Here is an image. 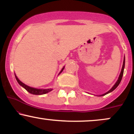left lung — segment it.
I'll return each instance as SVG.
<instances>
[{"instance_id": "left-lung-1", "label": "left lung", "mask_w": 134, "mask_h": 134, "mask_svg": "<svg viewBox=\"0 0 134 134\" xmlns=\"http://www.w3.org/2000/svg\"><path fill=\"white\" fill-rule=\"evenodd\" d=\"M124 67H125V57H124V63H123L122 69H121V72H120V76H119V77H118V81H116V82L115 83V84L114 86H113V87H112V88L111 89V90H110V91H108L107 92V93H106L103 94L101 95V96H104V95H106V94H107L109 93H110V92H111V91H113V90H115V89H116V87H117V86H118V85H119V84H120V82H121V79H122L123 74H124Z\"/></svg>"}]
</instances>
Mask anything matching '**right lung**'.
Instances as JSON below:
<instances>
[{
  "instance_id": "right-lung-1",
  "label": "right lung",
  "mask_w": 134,
  "mask_h": 134,
  "mask_svg": "<svg viewBox=\"0 0 134 134\" xmlns=\"http://www.w3.org/2000/svg\"><path fill=\"white\" fill-rule=\"evenodd\" d=\"M64 69V67L62 69V70H61L60 73H61V72L63 71ZM15 77H16V79L17 80V81H18V82L19 83L20 85L24 87V88L25 89V90H26L27 92H29V93L31 94H36V95L44 94L48 93V92L51 91L52 90V89H45V90H41V89H36V88H33V87H30V86H28L24 84V83H23L21 81H19V79L17 77V76H16V75H15Z\"/></svg>"
}]
</instances>
